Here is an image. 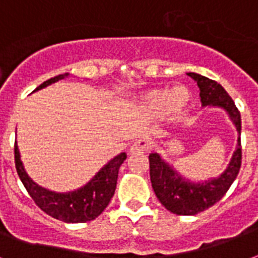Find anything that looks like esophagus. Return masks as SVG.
<instances>
[{"mask_svg": "<svg viewBox=\"0 0 258 258\" xmlns=\"http://www.w3.org/2000/svg\"><path fill=\"white\" fill-rule=\"evenodd\" d=\"M150 147V142L149 141H145V139H138L133 143V146L130 149V153H143V151L149 150Z\"/></svg>", "mask_w": 258, "mask_h": 258, "instance_id": "esophagus-1", "label": "esophagus"}]
</instances>
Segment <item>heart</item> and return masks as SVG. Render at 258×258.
Here are the masks:
<instances>
[{
	"instance_id": "obj_1",
	"label": "heart",
	"mask_w": 258,
	"mask_h": 258,
	"mask_svg": "<svg viewBox=\"0 0 258 258\" xmlns=\"http://www.w3.org/2000/svg\"><path fill=\"white\" fill-rule=\"evenodd\" d=\"M192 92L184 85L172 89L155 88L143 93L138 101V109L146 117H157L166 123H174L182 119L192 105Z\"/></svg>"
}]
</instances>
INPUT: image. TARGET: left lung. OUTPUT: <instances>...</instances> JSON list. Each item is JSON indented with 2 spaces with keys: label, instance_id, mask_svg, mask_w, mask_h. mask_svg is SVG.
I'll list each match as a JSON object with an SVG mask.
<instances>
[{
  "label": "left lung",
  "instance_id": "1",
  "mask_svg": "<svg viewBox=\"0 0 258 258\" xmlns=\"http://www.w3.org/2000/svg\"><path fill=\"white\" fill-rule=\"evenodd\" d=\"M198 82L200 100L203 107H219L227 112L238 133L237 147L227 168L221 176L206 181H190L182 177L172 165L161 158L158 153L149 155L150 180L155 196L168 211L177 215H196L207 210L225 196L241 168V115L233 98L222 88L221 84L196 73H186Z\"/></svg>",
  "mask_w": 258,
  "mask_h": 258
}]
</instances>
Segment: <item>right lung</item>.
<instances>
[{
	"label": "right lung",
	"mask_w": 258,
	"mask_h": 258,
	"mask_svg": "<svg viewBox=\"0 0 258 258\" xmlns=\"http://www.w3.org/2000/svg\"><path fill=\"white\" fill-rule=\"evenodd\" d=\"M68 76L69 73H64L54 78H50L43 82L42 85L37 86L33 92L43 89L59 80H63ZM125 158H127L125 153H120L119 155H116L115 158H112L107 165H104L103 168L96 173V176L84 186L72 192L59 194V192H54V190L37 185L27 174L24 165L20 158L17 143H15L16 170L29 196L42 211L66 223H84V222L93 221L107 208L112 196L115 194L119 169Z\"/></svg>",
	"instance_id": "add662e5"
}]
</instances>
